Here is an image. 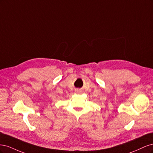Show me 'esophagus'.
I'll use <instances>...</instances> for the list:
<instances>
[{"instance_id": "1", "label": "esophagus", "mask_w": 153, "mask_h": 153, "mask_svg": "<svg viewBox=\"0 0 153 153\" xmlns=\"http://www.w3.org/2000/svg\"><path fill=\"white\" fill-rule=\"evenodd\" d=\"M77 91V92H78V91Z\"/></svg>"}]
</instances>
